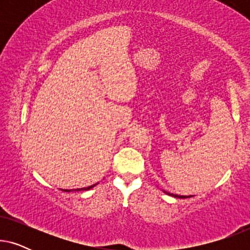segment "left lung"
<instances>
[{"mask_svg":"<svg viewBox=\"0 0 250 250\" xmlns=\"http://www.w3.org/2000/svg\"><path fill=\"white\" fill-rule=\"evenodd\" d=\"M164 192H165L166 194H169V196H173V197H175V198H182V199H184V198H189V197H192V196H181V194H174V193H169V192H167V191H164Z\"/></svg>","mask_w":250,"mask_h":250,"instance_id":"1","label":"left lung"}]
</instances>
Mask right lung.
Listing matches in <instances>:
<instances>
[{
  "mask_svg": "<svg viewBox=\"0 0 250 250\" xmlns=\"http://www.w3.org/2000/svg\"><path fill=\"white\" fill-rule=\"evenodd\" d=\"M97 184H99V183H95V184H93V186H90V187H87V188H81V189H73V190H67V189H61L62 191H64V192H70V191H86V190H90V189H92V188H94L95 186H97Z\"/></svg>",
  "mask_w": 250,
  "mask_h": 250,
  "instance_id": "right-lung-1",
  "label": "right lung"
}]
</instances>
